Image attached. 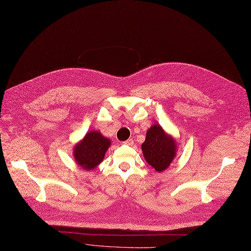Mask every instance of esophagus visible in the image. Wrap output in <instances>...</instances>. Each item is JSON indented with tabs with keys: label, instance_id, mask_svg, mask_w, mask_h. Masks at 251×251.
I'll return each instance as SVG.
<instances>
[{
	"label": "esophagus",
	"instance_id": "34e87169",
	"mask_svg": "<svg viewBox=\"0 0 251 251\" xmlns=\"http://www.w3.org/2000/svg\"><path fill=\"white\" fill-rule=\"evenodd\" d=\"M123 143L125 144V146H129V147H131V146H133L134 141H133V139H132V138H129V139H127L126 141H124Z\"/></svg>",
	"mask_w": 251,
	"mask_h": 251
}]
</instances>
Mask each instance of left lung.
Wrapping results in <instances>:
<instances>
[{
    "label": "left lung",
    "instance_id": "left-lung-1",
    "mask_svg": "<svg viewBox=\"0 0 251 251\" xmlns=\"http://www.w3.org/2000/svg\"><path fill=\"white\" fill-rule=\"evenodd\" d=\"M178 143L159 124H153L148 131L146 140L141 144L143 157L156 172L162 173L176 157Z\"/></svg>",
    "mask_w": 251,
    "mask_h": 251
}]
</instances>
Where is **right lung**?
<instances>
[{"instance_id": "right-lung-1", "label": "right lung", "mask_w": 251, "mask_h": 251, "mask_svg": "<svg viewBox=\"0 0 251 251\" xmlns=\"http://www.w3.org/2000/svg\"><path fill=\"white\" fill-rule=\"evenodd\" d=\"M111 146V140L100 131L91 130L73 147V156L76 164L89 172L95 170L104 159Z\"/></svg>"}]
</instances>
